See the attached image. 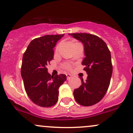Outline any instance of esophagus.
<instances>
[{
    "instance_id": "obj_1",
    "label": "esophagus",
    "mask_w": 133,
    "mask_h": 133,
    "mask_svg": "<svg viewBox=\"0 0 133 133\" xmlns=\"http://www.w3.org/2000/svg\"><path fill=\"white\" fill-rule=\"evenodd\" d=\"M66 76H67V79H68V80H69V79H70L72 77V76L71 75V74H66Z\"/></svg>"
}]
</instances>
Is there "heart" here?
<instances>
[{
	"label": "heart",
	"mask_w": 133,
	"mask_h": 133,
	"mask_svg": "<svg viewBox=\"0 0 133 133\" xmlns=\"http://www.w3.org/2000/svg\"><path fill=\"white\" fill-rule=\"evenodd\" d=\"M59 45H58L57 47H56V51H57L58 50V48H59ZM65 69H71V65H70V64H67V65H65Z\"/></svg>",
	"instance_id": "1"
}]
</instances>
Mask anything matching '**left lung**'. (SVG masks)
Segmentation results:
<instances>
[{"instance_id":"left-lung-1","label":"left lung","mask_w":133,"mask_h":133,"mask_svg":"<svg viewBox=\"0 0 133 133\" xmlns=\"http://www.w3.org/2000/svg\"><path fill=\"white\" fill-rule=\"evenodd\" d=\"M80 41L84 47L86 57L82 64L85 65L88 77L86 81L74 89V99L83 106H90L99 103L108 91L112 73L110 51L103 39L87 33L69 34Z\"/></svg>"}]
</instances>
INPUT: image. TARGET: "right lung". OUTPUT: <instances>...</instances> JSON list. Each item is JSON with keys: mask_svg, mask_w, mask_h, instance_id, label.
I'll list each match as a JSON object with an SVG mask.
<instances>
[{"mask_svg": "<svg viewBox=\"0 0 133 133\" xmlns=\"http://www.w3.org/2000/svg\"><path fill=\"white\" fill-rule=\"evenodd\" d=\"M64 35L36 38L23 55L21 72L25 92L34 103L41 107L49 108L56 104L59 87L66 80L65 74L51 76L46 68L54 57L53 48Z\"/></svg>", "mask_w": 133, "mask_h": 133, "instance_id": "add662e5", "label": "right lung"}]
</instances>
